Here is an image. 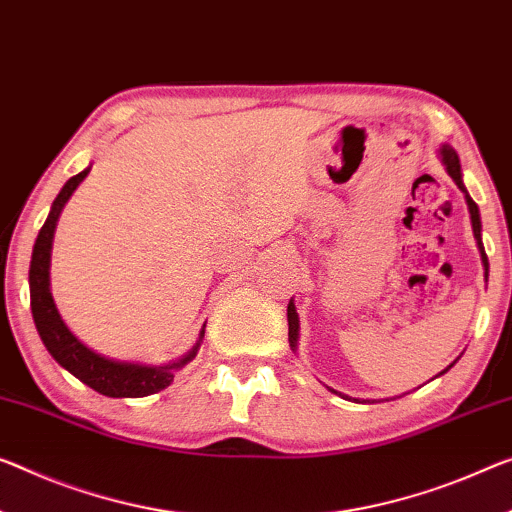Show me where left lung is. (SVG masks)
Masks as SVG:
<instances>
[{"instance_id":"left-lung-1","label":"left lung","mask_w":512,"mask_h":512,"mask_svg":"<svg viewBox=\"0 0 512 512\" xmlns=\"http://www.w3.org/2000/svg\"><path fill=\"white\" fill-rule=\"evenodd\" d=\"M439 160H442V164H444V169H446V174L453 178V183L460 187V192L465 194V201H467V208H469V217H471V229H474V238H476V245H478V251H481V261H483V270H485V281H487V272H490V263H487V256H485V247H483V238H481V231H483V226H481V212H478V206L474 203V199H471L469 196V192H467V187H465V180H462V169H460V157H458V153L453 151L451 146L448 144H442L439 146ZM288 341H290V348H293V352L297 350V341H300V318H297V311H295V302L290 300L288 302ZM455 364V361H453ZM451 364V366H453ZM448 366V368H451ZM448 368H444L442 373L439 375H444ZM437 375V377H439ZM329 389V387H327ZM332 393H336V396H341V398H345V400H350L348 396H343L341 391H334V389H329ZM357 403H366V400H361V398H355Z\"/></svg>"}]
</instances>
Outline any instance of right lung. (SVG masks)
Instances as JSON below:
<instances>
[{
	"mask_svg": "<svg viewBox=\"0 0 512 512\" xmlns=\"http://www.w3.org/2000/svg\"><path fill=\"white\" fill-rule=\"evenodd\" d=\"M91 167H86L80 174L66 180L61 192L54 199L50 215H47L41 233H38L34 254L29 265V295H31V316H34L38 336H41L47 352L61 368H66L70 375L84 382L86 387L102 393L109 398H144L167 389L174 382V373L196 357L201 348L206 325L201 327L199 341L194 348L178 361L169 364H141V361H121L96 352L89 345H84L80 338L70 332L68 325L61 318V313L54 304L50 290V258H52V240L57 231V222L64 206L73 192L80 187L82 180L89 176Z\"/></svg>",
	"mask_w": 512,
	"mask_h": 512,
	"instance_id": "1",
	"label": "right lung"
}]
</instances>
